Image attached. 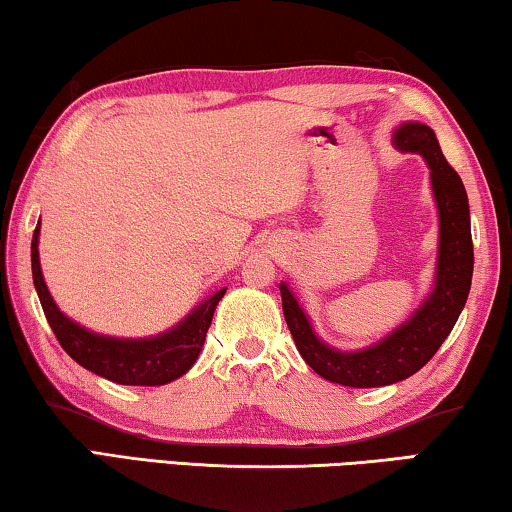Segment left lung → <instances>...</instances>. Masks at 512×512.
Returning <instances> with one entry per match:
<instances>
[{
    "instance_id": "obj_1",
    "label": "left lung",
    "mask_w": 512,
    "mask_h": 512,
    "mask_svg": "<svg viewBox=\"0 0 512 512\" xmlns=\"http://www.w3.org/2000/svg\"><path fill=\"white\" fill-rule=\"evenodd\" d=\"M393 144L402 154H418L425 160L430 170L432 197L437 204V264H434L432 287L423 303L381 340L345 352L319 338L299 299L287 282H280L282 312L296 349L319 377L340 386L379 388L416 375L453 331L467 303L471 276H474L467 190L441 154L437 135L421 121H402L393 131Z\"/></svg>"
}]
</instances>
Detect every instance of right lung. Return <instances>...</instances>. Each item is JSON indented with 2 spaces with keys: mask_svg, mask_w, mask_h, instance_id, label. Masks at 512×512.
<instances>
[{
  "mask_svg": "<svg viewBox=\"0 0 512 512\" xmlns=\"http://www.w3.org/2000/svg\"><path fill=\"white\" fill-rule=\"evenodd\" d=\"M38 236H41V220H38L32 239V276L38 301L43 305L45 319L55 331L59 345L75 363L98 377L124 386H163L193 368L204 340H207L213 312L225 296L227 287L197 303L172 329L149 335V338H114V335L89 331L87 326L73 322L59 310L41 271Z\"/></svg>",
  "mask_w": 512,
  "mask_h": 512,
  "instance_id": "1",
  "label": "right lung"
}]
</instances>
